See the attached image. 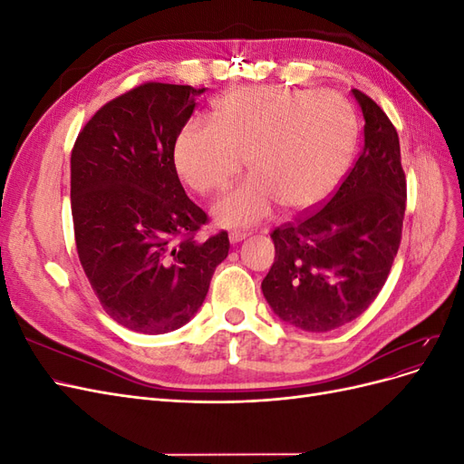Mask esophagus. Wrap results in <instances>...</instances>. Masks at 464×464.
<instances>
[{
    "instance_id": "34e87169",
    "label": "esophagus",
    "mask_w": 464,
    "mask_h": 464,
    "mask_svg": "<svg viewBox=\"0 0 464 464\" xmlns=\"http://www.w3.org/2000/svg\"><path fill=\"white\" fill-rule=\"evenodd\" d=\"M230 244H237V242H242V240H246L247 237V234L246 232H230Z\"/></svg>"
}]
</instances>
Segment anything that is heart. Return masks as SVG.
<instances>
[{"mask_svg": "<svg viewBox=\"0 0 464 464\" xmlns=\"http://www.w3.org/2000/svg\"><path fill=\"white\" fill-rule=\"evenodd\" d=\"M356 114L343 96L323 91L251 87L222 96L210 125L179 131L174 162L198 193H215L240 174L249 178L215 203L222 227H251L280 205L300 213L336 188L356 145Z\"/></svg>", "mask_w": 464, "mask_h": 464, "instance_id": "obj_1", "label": "heart"}]
</instances>
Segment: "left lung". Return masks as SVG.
<instances>
[{
  "mask_svg": "<svg viewBox=\"0 0 464 464\" xmlns=\"http://www.w3.org/2000/svg\"><path fill=\"white\" fill-rule=\"evenodd\" d=\"M363 114V147L353 170L317 213L278 227L275 263L261 283L278 319L327 333L368 310L397 257L406 179L395 125L353 89Z\"/></svg>",
  "mask_w": 464,
  "mask_h": 464,
  "instance_id": "left-lung-1",
  "label": "left lung"
}]
</instances>
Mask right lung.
Returning a JSON list of instances; mask_svg holds the SVG:
<instances>
[{
  "mask_svg": "<svg viewBox=\"0 0 464 464\" xmlns=\"http://www.w3.org/2000/svg\"><path fill=\"white\" fill-rule=\"evenodd\" d=\"M203 92L145 82L98 110L72 152L79 261L104 312L135 333L184 327L230 249L227 232L195 240L207 215L174 164L176 139Z\"/></svg>",
  "mask_w": 464,
  "mask_h": 464,
  "instance_id": "1",
  "label": "right lung"
}]
</instances>
